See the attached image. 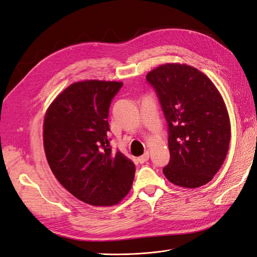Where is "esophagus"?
<instances>
[{
	"label": "esophagus",
	"mask_w": 257,
	"mask_h": 257,
	"mask_svg": "<svg viewBox=\"0 0 257 257\" xmlns=\"http://www.w3.org/2000/svg\"><path fill=\"white\" fill-rule=\"evenodd\" d=\"M149 157H150L149 151H146V152L142 155V157L138 158V162L142 163V164H143V163H145V162H147L148 160H149Z\"/></svg>",
	"instance_id": "obj_1"
}]
</instances>
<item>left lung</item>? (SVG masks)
I'll use <instances>...</instances> for the list:
<instances>
[{"label": "left lung", "instance_id": "left-lung-1", "mask_svg": "<svg viewBox=\"0 0 257 257\" xmlns=\"http://www.w3.org/2000/svg\"><path fill=\"white\" fill-rule=\"evenodd\" d=\"M168 125V180L194 189L212 180L230 142V122L213 82L197 68L168 63L148 73Z\"/></svg>", "mask_w": 257, "mask_h": 257}]
</instances>
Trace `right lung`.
I'll list each match as a JSON object with an SVG mask.
<instances>
[{
	"instance_id": "add662e5",
	"label": "right lung",
	"mask_w": 257,
	"mask_h": 257,
	"mask_svg": "<svg viewBox=\"0 0 257 257\" xmlns=\"http://www.w3.org/2000/svg\"><path fill=\"white\" fill-rule=\"evenodd\" d=\"M122 82L84 80L67 87L44 119V148L58 181L92 206H112L127 195L135 164L109 146L108 113Z\"/></svg>"
}]
</instances>
